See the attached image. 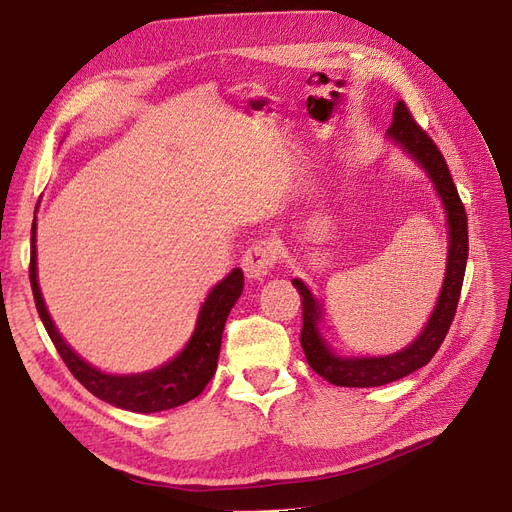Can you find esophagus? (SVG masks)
Wrapping results in <instances>:
<instances>
[{
    "label": "esophagus",
    "mask_w": 512,
    "mask_h": 512,
    "mask_svg": "<svg viewBox=\"0 0 512 512\" xmlns=\"http://www.w3.org/2000/svg\"><path fill=\"white\" fill-rule=\"evenodd\" d=\"M277 254H280V250L271 241H254L247 247L241 258V267L247 280H262V277H267V273L277 262Z\"/></svg>",
    "instance_id": "esophagus-1"
}]
</instances>
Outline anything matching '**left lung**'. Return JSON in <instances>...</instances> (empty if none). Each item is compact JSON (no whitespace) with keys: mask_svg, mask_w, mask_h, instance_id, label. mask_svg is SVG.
I'll use <instances>...</instances> for the list:
<instances>
[{"mask_svg":"<svg viewBox=\"0 0 512 512\" xmlns=\"http://www.w3.org/2000/svg\"><path fill=\"white\" fill-rule=\"evenodd\" d=\"M386 138L397 143L408 156L421 166L429 175L431 183L436 185V192L446 209L448 224V258H446V275L440 290V299L433 307L427 327L414 342L395 354L386 356H361V359H346L337 356L324 337L318 331V322L322 318L320 303L301 280H292V286L299 290L303 303V329H301V346L305 359L318 376L335 386H382L404 378L412 371L427 365L433 354L442 346L444 337L451 329V322L457 312V303L461 297L463 275H466L468 262V215L463 209L461 198L451 177V170L446 160L431 141L427 132L414 121L412 113L404 102H397L393 111V126L386 130Z\"/></svg>","mask_w":512,"mask_h":512,"instance_id":"left-lung-1","label":"left lung"}]
</instances>
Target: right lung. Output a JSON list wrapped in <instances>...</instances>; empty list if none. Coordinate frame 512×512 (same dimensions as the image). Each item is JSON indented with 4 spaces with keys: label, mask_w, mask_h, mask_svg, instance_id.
<instances>
[{
    "label": "right lung",
    "mask_w": 512,
    "mask_h": 512,
    "mask_svg": "<svg viewBox=\"0 0 512 512\" xmlns=\"http://www.w3.org/2000/svg\"><path fill=\"white\" fill-rule=\"evenodd\" d=\"M38 209V207H36ZM38 254H36V218L32 224V256H29V282H32V292L40 320L49 333L51 342L72 376L79 380L85 389L96 395L98 399L113 404L117 408L130 412H162L177 408L185 401L198 397L205 391V386L215 374L218 367V356L222 346V331L232 305L237 303L243 290V271L232 269L224 280L213 286L207 301L198 312L196 329L190 337V342L166 365L145 371V374L134 376H111L104 371L91 367L76 354L55 329V324L46 312L42 292L38 286Z\"/></svg>",
    "instance_id": "1"
}]
</instances>
